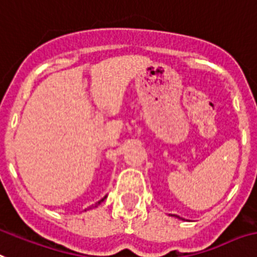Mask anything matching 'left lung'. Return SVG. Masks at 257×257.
Masks as SVG:
<instances>
[{
  "label": "left lung",
  "mask_w": 257,
  "mask_h": 257,
  "mask_svg": "<svg viewBox=\"0 0 257 257\" xmlns=\"http://www.w3.org/2000/svg\"><path fill=\"white\" fill-rule=\"evenodd\" d=\"M178 218H179V216H178Z\"/></svg>",
  "instance_id": "8db88e82"
}]
</instances>
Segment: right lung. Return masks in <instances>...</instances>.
Here are the masks:
<instances>
[{
	"instance_id": "add662e5",
	"label": "right lung",
	"mask_w": 257,
	"mask_h": 257,
	"mask_svg": "<svg viewBox=\"0 0 257 257\" xmlns=\"http://www.w3.org/2000/svg\"><path fill=\"white\" fill-rule=\"evenodd\" d=\"M105 198H107V197H104V198H103V199H100V201H99V202H97V203H96V204H95V207H96V206H97V204H100V203H101V202H103V201H104V199H105Z\"/></svg>"
}]
</instances>
